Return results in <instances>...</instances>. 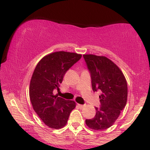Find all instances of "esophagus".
Segmentation results:
<instances>
[{"label":"esophagus","instance_id":"34e87169","mask_svg":"<svg viewBox=\"0 0 150 150\" xmlns=\"http://www.w3.org/2000/svg\"><path fill=\"white\" fill-rule=\"evenodd\" d=\"M77 105H78V107L79 108H81V109H82V108L84 107L85 105H83V104H77Z\"/></svg>","mask_w":150,"mask_h":150}]
</instances>
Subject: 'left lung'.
Returning a JSON list of instances; mask_svg holds the SVG:
<instances>
[{"label": "left lung", "instance_id": "1", "mask_svg": "<svg viewBox=\"0 0 150 150\" xmlns=\"http://www.w3.org/2000/svg\"><path fill=\"white\" fill-rule=\"evenodd\" d=\"M90 72L94 91H101V105L96 108L94 118L86 120V125L94 130H103L113 125L127 100V83L120 69L105 56L83 55Z\"/></svg>", "mask_w": 150, "mask_h": 150}]
</instances>
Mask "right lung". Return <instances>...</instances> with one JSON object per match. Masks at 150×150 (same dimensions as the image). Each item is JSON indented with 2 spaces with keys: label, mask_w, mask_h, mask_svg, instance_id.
Here are the masks:
<instances>
[{
  "label": "right lung",
  "mask_w": 150,
  "mask_h": 150,
  "mask_svg": "<svg viewBox=\"0 0 150 150\" xmlns=\"http://www.w3.org/2000/svg\"><path fill=\"white\" fill-rule=\"evenodd\" d=\"M81 58L76 53H51L38 63L30 82L29 96L33 109L45 125L52 129L67 125L75 101L66 100L54 94L59 90L64 76Z\"/></svg>",
  "instance_id": "add662e5"
}]
</instances>
